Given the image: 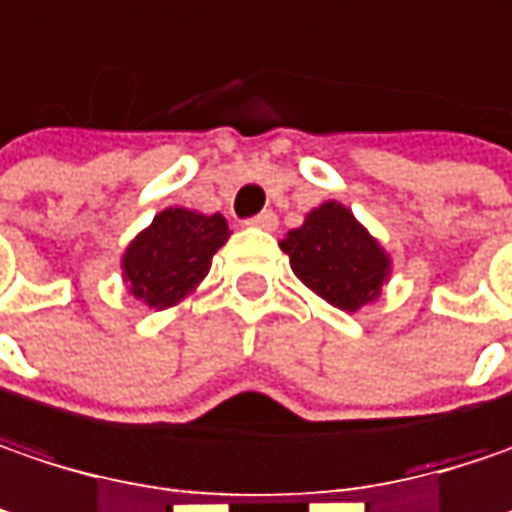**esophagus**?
<instances>
[{
	"label": "esophagus",
	"mask_w": 512,
	"mask_h": 512,
	"mask_svg": "<svg viewBox=\"0 0 512 512\" xmlns=\"http://www.w3.org/2000/svg\"><path fill=\"white\" fill-rule=\"evenodd\" d=\"M246 226L263 228V231H275V228H278V217H275V211H263V214H257L252 220H246Z\"/></svg>",
	"instance_id": "obj_1"
}]
</instances>
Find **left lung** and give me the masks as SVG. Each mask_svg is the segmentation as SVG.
I'll list each match as a JSON object with an SVG mask.
<instances>
[{
  "label": "left lung",
  "mask_w": 512,
  "mask_h": 512,
  "mask_svg": "<svg viewBox=\"0 0 512 512\" xmlns=\"http://www.w3.org/2000/svg\"><path fill=\"white\" fill-rule=\"evenodd\" d=\"M295 278L327 304L356 313L379 298L391 257L342 202H321L281 240Z\"/></svg>",
  "instance_id": "left-lung-1"
}]
</instances>
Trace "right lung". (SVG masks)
I'll list each match as a JSON object with an SVG mask.
<instances>
[{"mask_svg":"<svg viewBox=\"0 0 512 512\" xmlns=\"http://www.w3.org/2000/svg\"><path fill=\"white\" fill-rule=\"evenodd\" d=\"M223 214L165 208L138 231L121 257V275L130 295L153 310L185 301L211 269V257L228 240Z\"/></svg>","mask_w":512,"mask_h":512,"instance_id":"right-lung-1","label":"right lung"}]
</instances>
